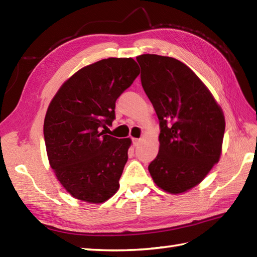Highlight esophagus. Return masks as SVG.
Masks as SVG:
<instances>
[{"instance_id":"esophagus-1","label":"esophagus","mask_w":257,"mask_h":257,"mask_svg":"<svg viewBox=\"0 0 257 257\" xmlns=\"http://www.w3.org/2000/svg\"><path fill=\"white\" fill-rule=\"evenodd\" d=\"M139 143H140V139H138V138H133V144H134V146H138Z\"/></svg>"}]
</instances>
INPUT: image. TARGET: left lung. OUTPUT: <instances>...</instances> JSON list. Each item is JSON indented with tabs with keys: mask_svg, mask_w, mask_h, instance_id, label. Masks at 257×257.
<instances>
[{
	"mask_svg": "<svg viewBox=\"0 0 257 257\" xmlns=\"http://www.w3.org/2000/svg\"><path fill=\"white\" fill-rule=\"evenodd\" d=\"M141 85L160 125V148L148 167L158 187L182 193L199 184L219 162L225 120L200 78L176 58L137 57Z\"/></svg>",
	"mask_w": 257,
	"mask_h": 257,
	"instance_id": "left-lung-1",
	"label": "left lung"
}]
</instances>
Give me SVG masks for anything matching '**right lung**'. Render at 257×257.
Segmentation results:
<instances>
[{"label": "right lung", "mask_w": 257, "mask_h": 257, "mask_svg": "<svg viewBox=\"0 0 257 257\" xmlns=\"http://www.w3.org/2000/svg\"><path fill=\"white\" fill-rule=\"evenodd\" d=\"M139 73L133 58L101 59L74 74L48 106V160L74 198L101 203L118 191L132 140L111 137L106 129L116 118L117 98Z\"/></svg>", "instance_id": "add662e5"}]
</instances>
